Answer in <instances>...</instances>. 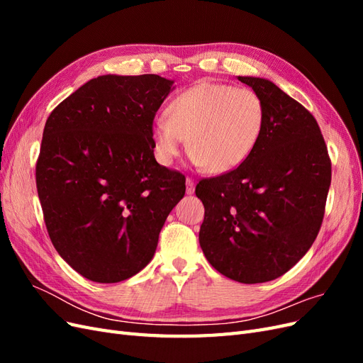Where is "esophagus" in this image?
Returning <instances> with one entry per match:
<instances>
[{"label":"esophagus","instance_id":"1","mask_svg":"<svg viewBox=\"0 0 363 363\" xmlns=\"http://www.w3.org/2000/svg\"><path fill=\"white\" fill-rule=\"evenodd\" d=\"M194 191H195V182L191 177H188L186 179V192L191 195V194H194Z\"/></svg>","mask_w":363,"mask_h":363}]
</instances>
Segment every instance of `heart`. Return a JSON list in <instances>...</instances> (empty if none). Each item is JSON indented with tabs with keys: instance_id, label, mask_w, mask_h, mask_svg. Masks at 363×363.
Returning <instances> with one entry per match:
<instances>
[{
	"instance_id": "heart-1",
	"label": "heart",
	"mask_w": 363,
	"mask_h": 363,
	"mask_svg": "<svg viewBox=\"0 0 363 363\" xmlns=\"http://www.w3.org/2000/svg\"><path fill=\"white\" fill-rule=\"evenodd\" d=\"M265 124L262 98L248 87L203 82L180 92L151 127L159 163L171 164L188 138L191 160L207 172L238 168L257 145Z\"/></svg>"
}]
</instances>
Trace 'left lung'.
Instances as JSON below:
<instances>
[{"label": "left lung", "mask_w": 363, "mask_h": 363, "mask_svg": "<svg viewBox=\"0 0 363 363\" xmlns=\"http://www.w3.org/2000/svg\"><path fill=\"white\" fill-rule=\"evenodd\" d=\"M259 94L265 124L238 168L203 179L200 245L208 263L239 283L283 276L313 244L325 212L332 162L313 115L272 82L238 77Z\"/></svg>", "instance_id": "8db88e82"}]
</instances>
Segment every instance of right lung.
I'll use <instances>...</instances> for the list:
<instances>
[{
	"label": "right lung",
	"mask_w": 363,
	"mask_h": 363,
	"mask_svg": "<svg viewBox=\"0 0 363 363\" xmlns=\"http://www.w3.org/2000/svg\"><path fill=\"white\" fill-rule=\"evenodd\" d=\"M174 82L101 75L48 116L36 188L54 248L83 277L116 283L155 256L167 216L186 191L155 159L151 127Z\"/></svg>",
	"instance_id": "right-lung-1"
}]
</instances>
